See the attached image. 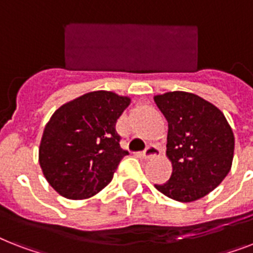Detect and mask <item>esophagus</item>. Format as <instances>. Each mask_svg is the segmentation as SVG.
<instances>
[{
	"label": "esophagus",
	"mask_w": 253,
	"mask_h": 253,
	"mask_svg": "<svg viewBox=\"0 0 253 253\" xmlns=\"http://www.w3.org/2000/svg\"><path fill=\"white\" fill-rule=\"evenodd\" d=\"M160 152V150H159L158 147L155 146V144H151V146H148L146 148V150L143 151L142 152V158L144 159H150L152 158V156H156V155Z\"/></svg>",
	"instance_id": "esophagus-1"
}]
</instances>
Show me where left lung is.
<instances>
[{
	"instance_id": "1",
	"label": "left lung",
	"mask_w": 253,
	"mask_h": 253,
	"mask_svg": "<svg viewBox=\"0 0 253 253\" xmlns=\"http://www.w3.org/2000/svg\"><path fill=\"white\" fill-rule=\"evenodd\" d=\"M155 102L168 121L167 155L173 167L170 178L155 188L180 202L200 200L231 169V127L218 107L192 93L169 91Z\"/></svg>"
}]
</instances>
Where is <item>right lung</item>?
<instances>
[{
  "mask_svg": "<svg viewBox=\"0 0 253 253\" xmlns=\"http://www.w3.org/2000/svg\"><path fill=\"white\" fill-rule=\"evenodd\" d=\"M130 98L91 91L57 109L47 123L39 164L49 185L65 198L83 200L102 190L126 155L117 121Z\"/></svg>",
  "mask_w": 253,
  "mask_h": 253,
  "instance_id": "1",
  "label": "right lung"
}]
</instances>
